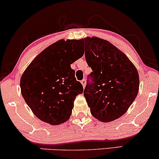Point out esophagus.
I'll use <instances>...</instances> for the list:
<instances>
[{
  "mask_svg": "<svg viewBox=\"0 0 159 159\" xmlns=\"http://www.w3.org/2000/svg\"><path fill=\"white\" fill-rule=\"evenodd\" d=\"M81 83H82V85H83V88H85V85H86V80H83L81 81Z\"/></svg>",
  "mask_w": 159,
  "mask_h": 159,
  "instance_id": "34e87169",
  "label": "esophagus"
}]
</instances>
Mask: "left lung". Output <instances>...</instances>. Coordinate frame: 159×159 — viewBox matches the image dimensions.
Returning <instances> with one entry per match:
<instances>
[{
	"label": "left lung",
	"mask_w": 159,
	"mask_h": 159,
	"mask_svg": "<svg viewBox=\"0 0 159 159\" xmlns=\"http://www.w3.org/2000/svg\"><path fill=\"white\" fill-rule=\"evenodd\" d=\"M83 41L86 62L93 70L84 97L93 116L103 122L112 121L124 115L136 99L138 71L124 53L108 41L96 37Z\"/></svg>",
	"instance_id": "1"
}]
</instances>
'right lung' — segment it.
Returning <instances> with one entry per match:
<instances>
[{
  "label": "right lung",
  "instance_id": "add662e5",
  "mask_svg": "<svg viewBox=\"0 0 159 159\" xmlns=\"http://www.w3.org/2000/svg\"><path fill=\"white\" fill-rule=\"evenodd\" d=\"M83 40H60L35 57L20 79L21 93L34 114L52 125L68 121L83 88L70 68L83 56Z\"/></svg>",
  "mask_w": 159,
  "mask_h": 159
}]
</instances>
